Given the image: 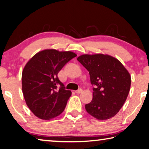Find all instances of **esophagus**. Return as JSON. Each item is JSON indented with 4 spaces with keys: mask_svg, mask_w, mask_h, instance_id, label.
<instances>
[{
    "mask_svg": "<svg viewBox=\"0 0 149 149\" xmlns=\"http://www.w3.org/2000/svg\"><path fill=\"white\" fill-rule=\"evenodd\" d=\"M82 92H83V90L81 89H78V90L75 91V93H77V94H80V93H81Z\"/></svg>",
    "mask_w": 149,
    "mask_h": 149,
    "instance_id": "34e87169",
    "label": "esophagus"
}]
</instances>
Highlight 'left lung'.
Wrapping results in <instances>:
<instances>
[{
  "label": "left lung",
  "mask_w": 149,
  "mask_h": 149,
  "mask_svg": "<svg viewBox=\"0 0 149 149\" xmlns=\"http://www.w3.org/2000/svg\"><path fill=\"white\" fill-rule=\"evenodd\" d=\"M77 60L89 73L93 87V99L85 105L96 119L114 117L123 107L129 94L131 75L117 58L108 54H82Z\"/></svg>",
  "instance_id": "left-lung-1"
}]
</instances>
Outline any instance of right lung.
Segmentation results:
<instances>
[{"instance_id":"obj_1","label":"right lung","mask_w":149,"mask_h":149,"mask_svg":"<svg viewBox=\"0 0 149 149\" xmlns=\"http://www.w3.org/2000/svg\"><path fill=\"white\" fill-rule=\"evenodd\" d=\"M76 56L72 51L45 49L27 62L22 72V92L27 106L35 116L49 120L64 110L72 92L64 89L58 74Z\"/></svg>"}]
</instances>
